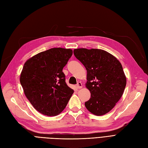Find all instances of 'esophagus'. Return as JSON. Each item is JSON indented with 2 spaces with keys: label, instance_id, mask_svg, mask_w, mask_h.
Masks as SVG:
<instances>
[{
  "label": "esophagus",
  "instance_id": "34e87169",
  "mask_svg": "<svg viewBox=\"0 0 148 148\" xmlns=\"http://www.w3.org/2000/svg\"><path fill=\"white\" fill-rule=\"evenodd\" d=\"M76 88H77V89L82 88V83H81L80 82H78L77 84L76 85Z\"/></svg>",
  "mask_w": 148,
  "mask_h": 148
}]
</instances>
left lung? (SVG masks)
<instances>
[{"label":"left lung","instance_id":"8db88e82","mask_svg":"<svg viewBox=\"0 0 148 148\" xmlns=\"http://www.w3.org/2000/svg\"><path fill=\"white\" fill-rule=\"evenodd\" d=\"M74 54L87 72L85 87L91 96L85 107L95 116L104 115L116 106L124 92L127 79L121 63L101 49H76Z\"/></svg>","mask_w":148,"mask_h":148}]
</instances>
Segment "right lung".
I'll list each match as a JSON object with an SVG mask.
<instances>
[{
  "instance_id": "add662e5",
  "label": "right lung",
  "mask_w": 148,
  "mask_h": 148,
  "mask_svg": "<svg viewBox=\"0 0 148 148\" xmlns=\"http://www.w3.org/2000/svg\"><path fill=\"white\" fill-rule=\"evenodd\" d=\"M72 55L70 49L53 48L33 56L24 64L20 79L24 93L33 107L45 116L60 114L74 93L63 73Z\"/></svg>"
}]
</instances>
